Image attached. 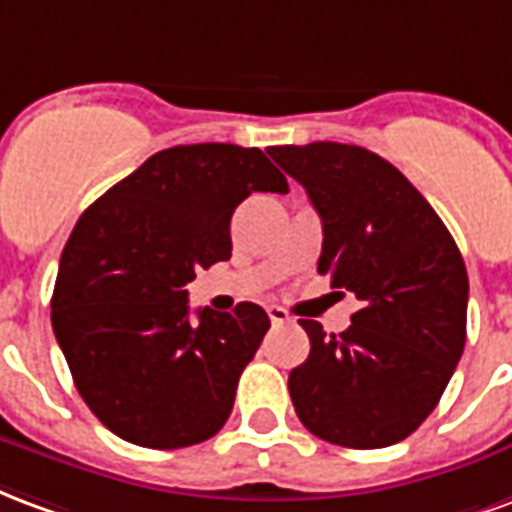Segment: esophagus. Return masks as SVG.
<instances>
[{"instance_id":"obj_1","label":"esophagus","mask_w":512,"mask_h":512,"mask_svg":"<svg viewBox=\"0 0 512 512\" xmlns=\"http://www.w3.org/2000/svg\"><path fill=\"white\" fill-rule=\"evenodd\" d=\"M267 316H270L272 324L292 322V316H289V311H286V308H281V305H270V308H267Z\"/></svg>"}]
</instances>
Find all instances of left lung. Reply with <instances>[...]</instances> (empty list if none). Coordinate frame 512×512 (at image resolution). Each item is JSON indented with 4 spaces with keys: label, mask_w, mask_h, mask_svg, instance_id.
Here are the masks:
<instances>
[{
    "label": "left lung",
    "mask_w": 512,
    "mask_h": 512,
    "mask_svg": "<svg viewBox=\"0 0 512 512\" xmlns=\"http://www.w3.org/2000/svg\"><path fill=\"white\" fill-rule=\"evenodd\" d=\"M270 155L322 218L319 272L363 302L341 335L300 322L311 354L289 374L294 412L333 445H395L434 412L464 352L461 251L420 190L376 152L313 141Z\"/></svg>",
    "instance_id": "obj_1"
}]
</instances>
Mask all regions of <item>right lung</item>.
<instances>
[{
	"label": "right lung",
	"mask_w": 512,
	"mask_h": 512,
	"mask_svg": "<svg viewBox=\"0 0 512 512\" xmlns=\"http://www.w3.org/2000/svg\"><path fill=\"white\" fill-rule=\"evenodd\" d=\"M256 190H289L261 149L188 144L155 152L78 218L51 324L76 390L119 439L177 450L229 420L270 316L240 302L190 322L185 286L229 259L231 215Z\"/></svg>",
	"instance_id": "right-lung-1"
}]
</instances>
